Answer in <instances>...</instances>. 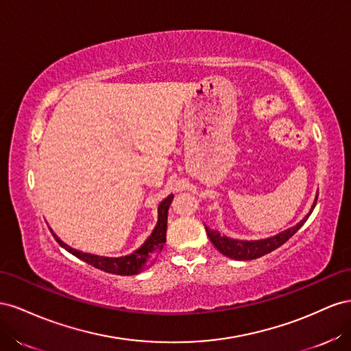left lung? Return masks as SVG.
I'll return each instance as SVG.
<instances>
[{
  "instance_id": "left-lung-1",
  "label": "left lung",
  "mask_w": 351,
  "mask_h": 351,
  "mask_svg": "<svg viewBox=\"0 0 351 351\" xmlns=\"http://www.w3.org/2000/svg\"><path fill=\"white\" fill-rule=\"evenodd\" d=\"M317 202V193L315 197V202L310 207L308 213L300 220V222L291 228L285 229V231L279 232L276 235L267 237L263 239H254V241H245V239H234L229 238L225 235H220L219 231H213L206 226V232L207 237L210 238V241L213 243V245L217 248V252L222 253L223 256L234 258V260H253V258H258L262 257L270 252H274L278 247H281L284 243H287L289 238H291L300 228L304 225L306 220L308 219V216L312 215L313 208L316 206Z\"/></svg>"
}]
</instances>
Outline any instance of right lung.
I'll use <instances>...</instances> for the list:
<instances>
[{
	"instance_id": "obj_1",
	"label": "right lung",
	"mask_w": 351,
	"mask_h": 351,
	"mask_svg": "<svg viewBox=\"0 0 351 351\" xmlns=\"http://www.w3.org/2000/svg\"><path fill=\"white\" fill-rule=\"evenodd\" d=\"M173 199V194L167 195L162 203L158 204L157 213H158V219H157V225L154 226L152 235H149L145 243L136 248L134 253L126 254V256H120V257H106V256H97V254H91V253H84L79 252L76 248H72L70 245H67L66 243H63L53 231V237L56 238V241L62 245L66 252H69L70 254L76 256L77 258L84 260L85 263L91 265L99 270H104V272L108 274H116V275H136L143 270L148 269L154 263L156 256L160 253V250L163 248L165 243H166V229H167V212L170 203Z\"/></svg>"
}]
</instances>
